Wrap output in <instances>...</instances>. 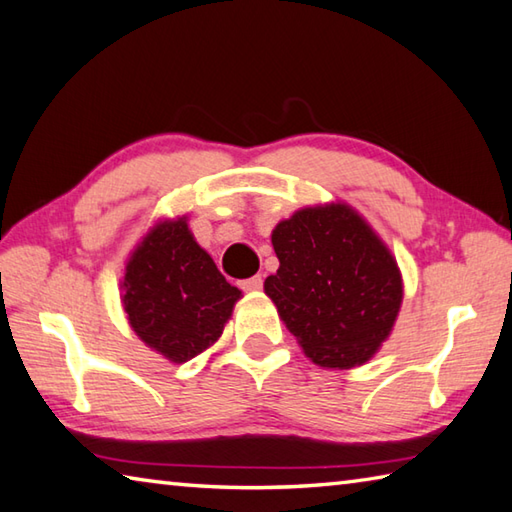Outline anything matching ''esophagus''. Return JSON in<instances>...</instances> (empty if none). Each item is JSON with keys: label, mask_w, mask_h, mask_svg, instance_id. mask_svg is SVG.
I'll list each match as a JSON object with an SVG mask.
<instances>
[{"label": "esophagus", "mask_w": 512, "mask_h": 512, "mask_svg": "<svg viewBox=\"0 0 512 512\" xmlns=\"http://www.w3.org/2000/svg\"><path fill=\"white\" fill-rule=\"evenodd\" d=\"M262 284H264L262 275H253V277H248V280L241 282V288H244V291L255 293V291H259V288H262Z\"/></svg>", "instance_id": "esophagus-1"}]
</instances>
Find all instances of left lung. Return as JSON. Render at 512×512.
Listing matches in <instances>:
<instances>
[{"label": "left lung", "mask_w": 512, "mask_h": 512, "mask_svg": "<svg viewBox=\"0 0 512 512\" xmlns=\"http://www.w3.org/2000/svg\"><path fill=\"white\" fill-rule=\"evenodd\" d=\"M280 259L264 293L306 358L324 369L360 367L392 333L403 304L396 257L345 201L295 210L273 228Z\"/></svg>", "instance_id": "8db88e82"}]
</instances>
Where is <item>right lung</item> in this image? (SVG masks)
I'll list each match as a JSON object with an SVG mask.
<instances>
[{"label":"right lung","instance_id":"right-lung-1","mask_svg":"<svg viewBox=\"0 0 512 512\" xmlns=\"http://www.w3.org/2000/svg\"><path fill=\"white\" fill-rule=\"evenodd\" d=\"M239 297V288L197 244L185 215L152 224L129 253L120 280L129 327L174 365L215 345Z\"/></svg>","mask_w":512,"mask_h":512}]
</instances>
